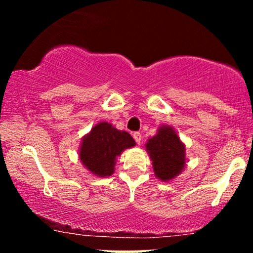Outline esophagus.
I'll return each mask as SVG.
<instances>
[{
	"label": "esophagus",
	"mask_w": 253,
	"mask_h": 253,
	"mask_svg": "<svg viewBox=\"0 0 253 253\" xmlns=\"http://www.w3.org/2000/svg\"><path fill=\"white\" fill-rule=\"evenodd\" d=\"M133 138H134L136 144H140L141 143V138H143V136H141V134L139 132H134V133H133Z\"/></svg>",
	"instance_id": "obj_1"
}]
</instances>
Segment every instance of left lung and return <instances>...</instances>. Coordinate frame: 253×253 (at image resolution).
<instances>
[{"label":"left lung","instance_id":"left-lung-1","mask_svg":"<svg viewBox=\"0 0 253 253\" xmlns=\"http://www.w3.org/2000/svg\"><path fill=\"white\" fill-rule=\"evenodd\" d=\"M152 161L155 175L161 181L176 178L185 168V145L182 143L173 127L161 126L155 136L145 144Z\"/></svg>","mask_w":253,"mask_h":253}]
</instances>
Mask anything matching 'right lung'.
<instances>
[{"instance_id":"right-lung-1","label":"right lung","mask_w":253,"mask_h":253,"mask_svg":"<svg viewBox=\"0 0 253 253\" xmlns=\"http://www.w3.org/2000/svg\"><path fill=\"white\" fill-rule=\"evenodd\" d=\"M133 146L135 141L128 132L117 129L112 124L103 121L83 136L80 161L92 175L108 177L114 172L117 157Z\"/></svg>"}]
</instances>
